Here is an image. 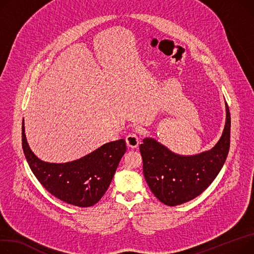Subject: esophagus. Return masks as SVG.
I'll use <instances>...</instances> for the list:
<instances>
[{
	"instance_id": "34e87169",
	"label": "esophagus",
	"mask_w": 254,
	"mask_h": 254,
	"mask_svg": "<svg viewBox=\"0 0 254 254\" xmlns=\"http://www.w3.org/2000/svg\"><path fill=\"white\" fill-rule=\"evenodd\" d=\"M127 144L128 147L130 148H137L139 146L140 143V139H139V133L138 132H129L127 138H126Z\"/></svg>"
}]
</instances>
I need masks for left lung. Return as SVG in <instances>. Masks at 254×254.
Listing matches in <instances>:
<instances>
[{
    "label": "left lung",
    "mask_w": 254,
    "mask_h": 254,
    "mask_svg": "<svg viewBox=\"0 0 254 254\" xmlns=\"http://www.w3.org/2000/svg\"><path fill=\"white\" fill-rule=\"evenodd\" d=\"M227 118L222 138L209 151L195 156H180L153 139L140 145L143 173L150 190L162 203L176 206L188 202L206 190L227 159L230 149L231 116Z\"/></svg>",
    "instance_id": "left-lung-1"
}]
</instances>
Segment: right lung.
Masks as SVG:
<instances>
[{"label": "right lung", "mask_w": 254, "mask_h": 254, "mask_svg": "<svg viewBox=\"0 0 254 254\" xmlns=\"http://www.w3.org/2000/svg\"><path fill=\"white\" fill-rule=\"evenodd\" d=\"M22 148L31 172L49 193L68 204L89 207L107 191L127 145L122 139L101 146L75 161L49 163L30 150L22 126Z\"/></svg>", "instance_id": "obj_1"}]
</instances>
